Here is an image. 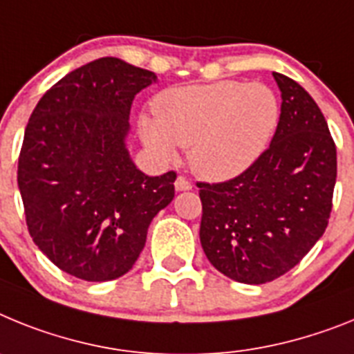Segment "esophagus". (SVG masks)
<instances>
[{
    "mask_svg": "<svg viewBox=\"0 0 354 354\" xmlns=\"http://www.w3.org/2000/svg\"><path fill=\"white\" fill-rule=\"evenodd\" d=\"M174 189H176L178 192H181V190H190L192 189V183H190L185 176H178L176 181H174Z\"/></svg>",
    "mask_w": 354,
    "mask_h": 354,
    "instance_id": "esophagus-1",
    "label": "esophagus"
}]
</instances>
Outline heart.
Instances as JSON below:
<instances>
[{
    "label": "heart",
    "instance_id": "obj_1",
    "mask_svg": "<svg viewBox=\"0 0 354 354\" xmlns=\"http://www.w3.org/2000/svg\"><path fill=\"white\" fill-rule=\"evenodd\" d=\"M155 118L139 119V133L158 158L187 146L198 176L221 181L244 173L260 158L279 124V101L263 84L223 80L174 87L153 100Z\"/></svg>",
    "mask_w": 354,
    "mask_h": 354
}]
</instances>
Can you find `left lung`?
<instances>
[{
  "label": "left lung",
  "mask_w": 354,
  "mask_h": 354,
  "mask_svg": "<svg viewBox=\"0 0 354 354\" xmlns=\"http://www.w3.org/2000/svg\"><path fill=\"white\" fill-rule=\"evenodd\" d=\"M281 91L270 146L242 174L201 183L203 251L224 276L272 281L312 250L331 214L337 147L317 103L297 82L272 73Z\"/></svg>",
  "instance_id": "1"
}]
</instances>
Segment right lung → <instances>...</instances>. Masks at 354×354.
I'll list each match as a JSON object with an SVG mask.
<instances>
[{"mask_svg": "<svg viewBox=\"0 0 354 354\" xmlns=\"http://www.w3.org/2000/svg\"><path fill=\"white\" fill-rule=\"evenodd\" d=\"M151 71L104 57L46 92L24 130L17 185L33 242L67 274H126L153 217L174 198L176 173L147 176L126 149L133 97Z\"/></svg>", "mask_w": 354, "mask_h": 354, "instance_id": "obj_1", "label": "right lung"}]
</instances>
